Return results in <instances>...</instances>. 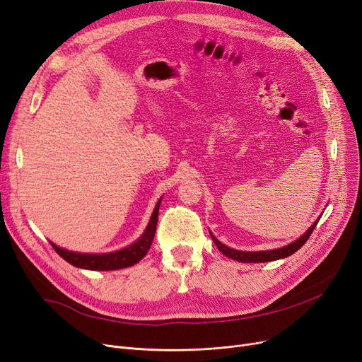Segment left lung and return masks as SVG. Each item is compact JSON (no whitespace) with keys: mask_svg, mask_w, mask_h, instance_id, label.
Here are the masks:
<instances>
[{"mask_svg":"<svg viewBox=\"0 0 362 362\" xmlns=\"http://www.w3.org/2000/svg\"><path fill=\"white\" fill-rule=\"evenodd\" d=\"M318 220L320 218H317L311 224L310 229L305 233H303L300 238L293 240L292 243H289L286 246H281V248H277V250H267V251H252V252L251 251H238V250L230 248V246L221 243L211 232H210V235H211V239L214 240L216 246L218 248V251L223 255H226V257H229L232 259H236L239 262H269V261H276V259L286 258V257L295 254L300 248V246L308 240V238L311 236L313 230L315 229Z\"/></svg>","mask_w":362,"mask_h":362,"instance_id":"left-lung-1","label":"left lung"}]
</instances>
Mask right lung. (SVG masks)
<instances>
[{
	"label": "right lung",
	"instance_id": "right-lung-1",
	"mask_svg": "<svg viewBox=\"0 0 362 362\" xmlns=\"http://www.w3.org/2000/svg\"><path fill=\"white\" fill-rule=\"evenodd\" d=\"M161 199L163 198L158 199L154 211H152L146 229L141 235V238L133 243H130L129 246H126L123 250L114 251V252H105V254H83V252H74V251L60 248V246H57L52 242L49 243L52 245V248L57 254L78 269L93 270V272H110V270H120V269L132 267V265H135L146 255L148 250L151 248L152 240H154Z\"/></svg>",
	"mask_w": 362,
	"mask_h": 362
}]
</instances>
